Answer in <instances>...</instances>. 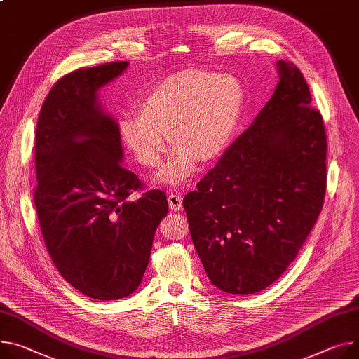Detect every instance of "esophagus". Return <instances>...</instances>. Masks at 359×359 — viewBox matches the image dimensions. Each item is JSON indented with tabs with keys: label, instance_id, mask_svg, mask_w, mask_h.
Masks as SVG:
<instances>
[{
	"label": "esophagus",
	"instance_id": "34e87169",
	"mask_svg": "<svg viewBox=\"0 0 359 359\" xmlns=\"http://www.w3.org/2000/svg\"><path fill=\"white\" fill-rule=\"evenodd\" d=\"M168 203H170L171 210H174V211H178V210H181V207H182V198H181V196H180V194H174V192H171V194L168 196Z\"/></svg>",
	"mask_w": 359,
	"mask_h": 359
}]
</instances>
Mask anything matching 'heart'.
<instances>
[{
  "label": "heart",
  "mask_w": 359,
  "mask_h": 359,
  "mask_svg": "<svg viewBox=\"0 0 359 359\" xmlns=\"http://www.w3.org/2000/svg\"><path fill=\"white\" fill-rule=\"evenodd\" d=\"M243 107V89L229 74L189 70L172 74L148 90L141 112L119 121L122 142L144 167L156 168L172 140L178 149L159 174L178 182L196 171L200 158L222 155L234 135Z\"/></svg>",
  "instance_id": "obj_1"
}]
</instances>
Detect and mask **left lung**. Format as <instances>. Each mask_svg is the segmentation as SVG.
I'll use <instances>...</instances> for the list:
<instances>
[{
    "mask_svg": "<svg viewBox=\"0 0 359 359\" xmlns=\"http://www.w3.org/2000/svg\"><path fill=\"white\" fill-rule=\"evenodd\" d=\"M278 67L280 81L255 123L182 201L211 283L231 294L278 280L323 207V118L297 66L280 60Z\"/></svg>",
    "mask_w": 359,
    "mask_h": 359,
    "instance_id": "left-lung-1",
    "label": "left lung"
}]
</instances>
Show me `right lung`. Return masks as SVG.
<instances>
[{
    "label": "right lung",
    "mask_w": 359,
    "mask_h": 359,
    "mask_svg": "<svg viewBox=\"0 0 359 359\" xmlns=\"http://www.w3.org/2000/svg\"><path fill=\"white\" fill-rule=\"evenodd\" d=\"M126 67L110 62L65 74L36 128L34 204L47 252L65 280L97 300L126 297L141 285L168 212L162 189L132 197L145 185L123 167L119 126L96 100Z\"/></svg>",
    "instance_id": "obj_1"
}]
</instances>
